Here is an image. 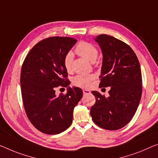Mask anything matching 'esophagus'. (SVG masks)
<instances>
[{
    "mask_svg": "<svg viewBox=\"0 0 158 158\" xmlns=\"http://www.w3.org/2000/svg\"><path fill=\"white\" fill-rule=\"evenodd\" d=\"M83 93H84V94H90L91 91L88 90V89H84Z\"/></svg>",
    "mask_w": 158,
    "mask_h": 158,
    "instance_id": "esophagus-1",
    "label": "esophagus"
}]
</instances>
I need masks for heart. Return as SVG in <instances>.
<instances>
[{"label":"heart","instance_id":"1","mask_svg":"<svg viewBox=\"0 0 158 158\" xmlns=\"http://www.w3.org/2000/svg\"><path fill=\"white\" fill-rule=\"evenodd\" d=\"M75 51L82 57L86 59L91 62H95L98 56V50L93 44L86 42H80L75 48ZM73 55L71 52H68L64 58V66L67 71L72 69ZM94 79V75H78L74 79V84L81 87H88L91 81Z\"/></svg>","mask_w":158,"mask_h":158}]
</instances>
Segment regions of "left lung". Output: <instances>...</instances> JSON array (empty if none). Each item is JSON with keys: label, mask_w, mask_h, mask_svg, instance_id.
<instances>
[{"label": "left lung", "mask_w": 158, "mask_h": 158, "mask_svg": "<svg viewBox=\"0 0 158 158\" xmlns=\"http://www.w3.org/2000/svg\"><path fill=\"white\" fill-rule=\"evenodd\" d=\"M102 49L103 61L99 87L110 86L106 98L92 91L96 103L90 109L93 121L101 128L115 131L131 121L142 94L139 61L133 49L123 41L107 35L96 38Z\"/></svg>", "instance_id": "1"}]
</instances>
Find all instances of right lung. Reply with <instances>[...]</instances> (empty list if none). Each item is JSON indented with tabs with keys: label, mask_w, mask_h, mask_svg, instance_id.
<instances>
[{
	"label": "right lung",
	"mask_w": 158,
	"mask_h": 158,
	"mask_svg": "<svg viewBox=\"0 0 158 158\" xmlns=\"http://www.w3.org/2000/svg\"><path fill=\"white\" fill-rule=\"evenodd\" d=\"M77 40L51 37L31 49L23 62L20 74L23 105L31 123L42 133L55 135L69 128L73 110L83 96L79 87L69 86L64 58ZM59 85L68 87L67 94H55Z\"/></svg>",
	"instance_id": "right-lung-1"
}]
</instances>
